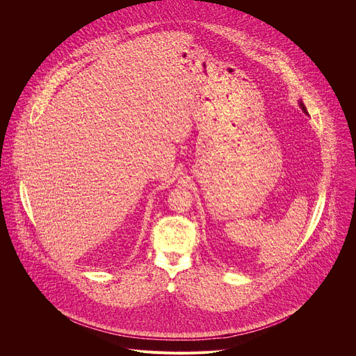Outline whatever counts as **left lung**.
<instances>
[{"mask_svg": "<svg viewBox=\"0 0 356 356\" xmlns=\"http://www.w3.org/2000/svg\"><path fill=\"white\" fill-rule=\"evenodd\" d=\"M300 106H301V108H302V111H304V113H307V111H306V107L302 106V103H300Z\"/></svg>", "mask_w": 356, "mask_h": 356, "instance_id": "8db88e82", "label": "left lung"}]
</instances>
